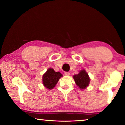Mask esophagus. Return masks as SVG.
<instances>
[{"label": "esophagus", "mask_w": 125, "mask_h": 125, "mask_svg": "<svg viewBox=\"0 0 125 125\" xmlns=\"http://www.w3.org/2000/svg\"><path fill=\"white\" fill-rule=\"evenodd\" d=\"M64 75L66 76H69L70 75V73L69 72H67V71H65L64 72Z\"/></svg>", "instance_id": "esophagus-1"}]
</instances>
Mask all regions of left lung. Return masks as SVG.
Returning a JSON list of instances; mask_svg holds the SVG:
<instances>
[{"mask_svg": "<svg viewBox=\"0 0 125 125\" xmlns=\"http://www.w3.org/2000/svg\"><path fill=\"white\" fill-rule=\"evenodd\" d=\"M76 84L81 89H84L89 85L90 78L88 74L84 70L81 71L77 75L73 76Z\"/></svg>", "mask_w": 125, "mask_h": 125, "instance_id": "1", "label": "left lung"}]
</instances>
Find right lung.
I'll return each mask as SVG.
<instances>
[{"instance_id":"right-lung-1","label":"right lung","mask_w":125,"mask_h":125,"mask_svg":"<svg viewBox=\"0 0 125 125\" xmlns=\"http://www.w3.org/2000/svg\"><path fill=\"white\" fill-rule=\"evenodd\" d=\"M62 76L60 72H55L53 69H48L42 78L43 84L46 88L52 89L57 84L59 79Z\"/></svg>"}]
</instances>
